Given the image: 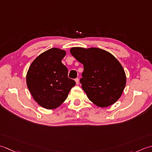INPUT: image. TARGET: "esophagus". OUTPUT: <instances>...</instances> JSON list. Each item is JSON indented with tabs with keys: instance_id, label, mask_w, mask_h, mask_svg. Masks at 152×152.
Wrapping results in <instances>:
<instances>
[{
	"instance_id": "34e87169",
	"label": "esophagus",
	"mask_w": 152,
	"mask_h": 152,
	"mask_svg": "<svg viewBox=\"0 0 152 152\" xmlns=\"http://www.w3.org/2000/svg\"><path fill=\"white\" fill-rule=\"evenodd\" d=\"M75 82H76V84H77V85H78V84H79V79H78V78H76V79H75Z\"/></svg>"
}]
</instances>
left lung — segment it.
Here are the masks:
<instances>
[{"label":"left lung","mask_w":152,"mask_h":152,"mask_svg":"<svg viewBox=\"0 0 152 152\" xmlns=\"http://www.w3.org/2000/svg\"><path fill=\"white\" fill-rule=\"evenodd\" d=\"M70 52L83 65L80 83L89 100L101 107L118 100L126 85L125 71L119 61L110 52L98 48L74 47Z\"/></svg>","instance_id":"left-lung-1"}]
</instances>
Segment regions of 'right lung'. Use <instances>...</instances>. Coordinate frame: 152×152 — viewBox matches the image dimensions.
<instances>
[{
    "label": "right lung",
    "instance_id": "add662e5",
    "mask_svg": "<svg viewBox=\"0 0 152 152\" xmlns=\"http://www.w3.org/2000/svg\"><path fill=\"white\" fill-rule=\"evenodd\" d=\"M66 52L52 48L40 54L31 64L27 73V85L40 106L56 108L67 98L74 80L68 78L67 68L61 63Z\"/></svg>",
    "mask_w": 152,
    "mask_h": 152
}]
</instances>
